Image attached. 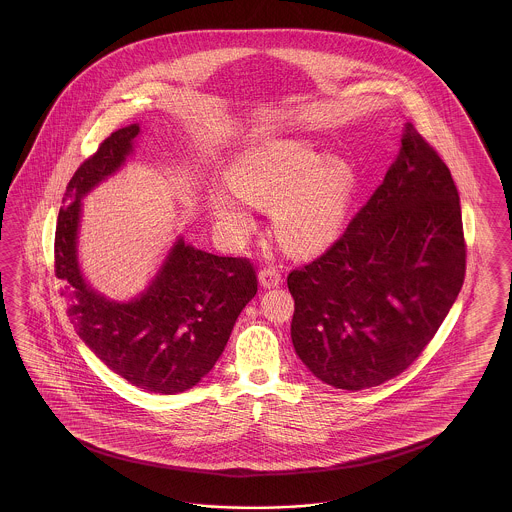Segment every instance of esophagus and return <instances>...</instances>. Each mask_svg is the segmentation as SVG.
Instances as JSON below:
<instances>
[{"mask_svg": "<svg viewBox=\"0 0 512 512\" xmlns=\"http://www.w3.org/2000/svg\"><path fill=\"white\" fill-rule=\"evenodd\" d=\"M259 281H261L264 289H272V287H278L281 283V274H279L278 268L268 266V268H263L259 272Z\"/></svg>", "mask_w": 512, "mask_h": 512, "instance_id": "obj_1", "label": "esophagus"}]
</instances>
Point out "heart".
Listing matches in <instances>:
<instances>
[{"instance_id":"obj_1","label":"heart","mask_w":512,"mask_h":512,"mask_svg":"<svg viewBox=\"0 0 512 512\" xmlns=\"http://www.w3.org/2000/svg\"><path fill=\"white\" fill-rule=\"evenodd\" d=\"M233 186L210 195L219 227L242 236L253 227L251 202L274 206L281 244L296 253L332 246L345 225L357 191V172L341 157H326L306 140L270 139L233 163Z\"/></svg>"}]
</instances>
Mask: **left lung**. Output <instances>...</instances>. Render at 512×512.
<instances>
[{
	"mask_svg": "<svg viewBox=\"0 0 512 512\" xmlns=\"http://www.w3.org/2000/svg\"><path fill=\"white\" fill-rule=\"evenodd\" d=\"M464 276L458 189L443 159L407 124L383 184L345 233L287 276L296 355L326 385L377 387L420 357Z\"/></svg>",
	"mask_w": 512,
	"mask_h": 512,
	"instance_id": "left-lung-1",
	"label": "left lung"
}]
</instances>
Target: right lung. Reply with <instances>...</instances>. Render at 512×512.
Returning <instances> with one entry per match:
<instances>
[{
  "mask_svg": "<svg viewBox=\"0 0 512 512\" xmlns=\"http://www.w3.org/2000/svg\"><path fill=\"white\" fill-rule=\"evenodd\" d=\"M139 133V124L114 131L69 180L54 268L67 315L95 357L135 387L178 394L214 368L240 311L257 293V274L249 259L212 255L178 238L146 291L129 302L109 300L86 283L77 257L82 199L120 171Z\"/></svg>",
  "mask_w": 512,
  "mask_h": 512,
  "instance_id": "right-lung-1",
  "label": "right lung"
}]
</instances>
